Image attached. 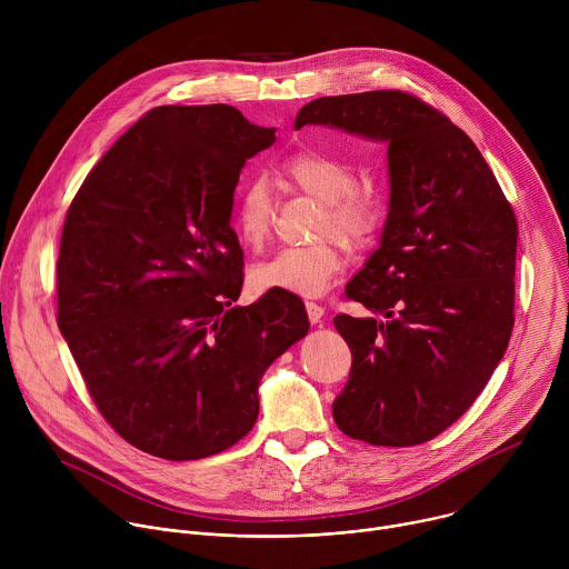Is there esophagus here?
<instances>
[{"mask_svg":"<svg viewBox=\"0 0 569 569\" xmlns=\"http://www.w3.org/2000/svg\"><path fill=\"white\" fill-rule=\"evenodd\" d=\"M306 312H308V319H310V323H319L321 319H323V310L319 303H315V301H306Z\"/></svg>","mask_w":569,"mask_h":569,"instance_id":"obj_1","label":"esophagus"}]
</instances>
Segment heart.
I'll use <instances>...</instances> for the list:
<instances>
[{
    "label": "heart",
    "mask_w": 569,
    "mask_h": 569,
    "mask_svg": "<svg viewBox=\"0 0 569 569\" xmlns=\"http://www.w3.org/2000/svg\"><path fill=\"white\" fill-rule=\"evenodd\" d=\"M283 180L297 191L321 202L317 236L333 233L349 248H360L380 224L382 207L376 196L356 189L349 164L319 150H297L281 164ZM272 196L263 180H250L240 189L233 209L238 240L259 252L270 236ZM345 259L333 240L308 248H286L252 270L259 292L319 297L342 274Z\"/></svg>",
    "instance_id": "1"
}]
</instances>
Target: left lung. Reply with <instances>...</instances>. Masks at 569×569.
I'll use <instances>...</instances> for the list:
<instances>
[{
    "label": "left lung",
    "mask_w": 569,
    "mask_h": 569,
    "mask_svg": "<svg viewBox=\"0 0 569 569\" xmlns=\"http://www.w3.org/2000/svg\"><path fill=\"white\" fill-rule=\"evenodd\" d=\"M303 126L387 143L380 248L345 290L380 317L333 319L353 356L333 419L371 446L430 441L470 408L509 347L516 213L472 139L415 94L321 97L299 110Z\"/></svg>",
    "instance_id": "obj_1"
}]
</instances>
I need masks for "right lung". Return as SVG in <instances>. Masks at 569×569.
Segmentation results:
<instances>
[{"label":"right lung","instance_id":"right-lung-1","mask_svg":"<svg viewBox=\"0 0 569 569\" xmlns=\"http://www.w3.org/2000/svg\"><path fill=\"white\" fill-rule=\"evenodd\" d=\"M274 128L236 108L159 106L80 184L58 257V327L103 419L171 461L211 457L259 417L266 369L308 333L299 297L231 306L246 161Z\"/></svg>","mask_w":569,"mask_h":569}]
</instances>
